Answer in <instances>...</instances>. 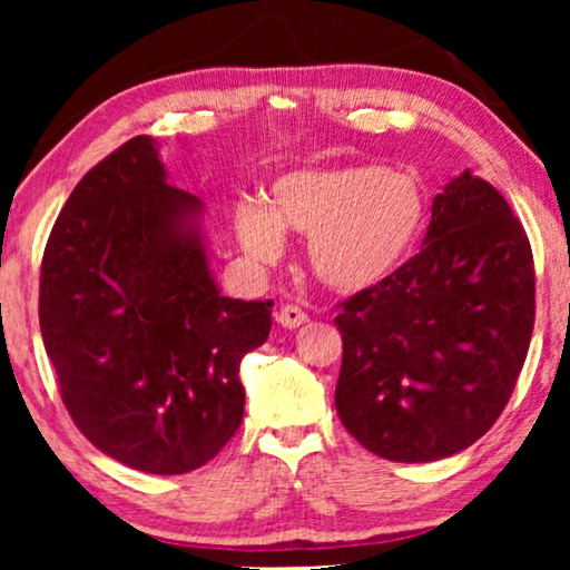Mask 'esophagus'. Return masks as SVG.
Here are the masks:
<instances>
[{"label":"esophagus","instance_id":"1","mask_svg":"<svg viewBox=\"0 0 570 570\" xmlns=\"http://www.w3.org/2000/svg\"><path fill=\"white\" fill-rule=\"evenodd\" d=\"M306 322H308L306 311H301L298 306H283L277 311V324L285 326V330H295V326H301Z\"/></svg>","mask_w":570,"mask_h":570}]
</instances>
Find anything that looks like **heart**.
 <instances>
[{"mask_svg": "<svg viewBox=\"0 0 570 570\" xmlns=\"http://www.w3.org/2000/svg\"><path fill=\"white\" fill-rule=\"evenodd\" d=\"M428 225L417 176L384 166L303 168L275 178L267 202H240L236 230L259 264L283 256L285 230L308 236L311 272L337 293L379 287L410 259Z\"/></svg>", "mask_w": 570, "mask_h": 570, "instance_id": "b5f03b06", "label": "heart"}]
</instances>
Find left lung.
I'll return each instance as SVG.
<instances>
[{"mask_svg":"<svg viewBox=\"0 0 570 570\" xmlns=\"http://www.w3.org/2000/svg\"><path fill=\"white\" fill-rule=\"evenodd\" d=\"M334 404L381 459L435 462L472 446L505 404L534 330V259L498 189L464 170L435 194L423 248L334 318Z\"/></svg>","mask_w":570,"mask_h":570,"instance_id":"left-lung-1","label":"left lung"}]
</instances>
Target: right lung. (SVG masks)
<instances>
[{
  "label": "right lung",
  "mask_w": 570,
  "mask_h": 570,
  "mask_svg": "<svg viewBox=\"0 0 570 570\" xmlns=\"http://www.w3.org/2000/svg\"><path fill=\"white\" fill-rule=\"evenodd\" d=\"M199 215L139 135L82 176L43 252L38 318L61 402L139 472L220 454L244 420L240 361L269 337L272 301L217 291Z\"/></svg>",
  "instance_id": "right-lung-1"
}]
</instances>
